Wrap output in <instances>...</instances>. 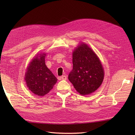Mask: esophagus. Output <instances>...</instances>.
<instances>
[{"mask_svg":"<svg viewBox=\"0 0 135 135\" xmlns=\"http://www.w3.org/2000/svg\"><path fill=\"white\" fill-rule=\"evenodd\" d=\"M61 80H66L67 77H66V75H62V76H61Z\"/></svg>","mask_w":135,"mask_h":135,"instance_id":"1","label":"esophagus"}]
</instances>
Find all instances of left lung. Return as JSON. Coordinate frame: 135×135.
<instances>
[{"label":"left lung","mask_w":135,"mask_h":135,"mask_svg":"<svg viewBox=\"0 0 135 135\" xmlns=\"http://www.w3.org/2000/svg\"><path fill=\"white\" fill-rule=\"evenodd\" d=\"M73 70L68 79L81 95L93 93L103 83L104 70L99 58L88 45L82 42L73 52Z\"/></svg>","instance_id":"8db88e82"}]
</instances>
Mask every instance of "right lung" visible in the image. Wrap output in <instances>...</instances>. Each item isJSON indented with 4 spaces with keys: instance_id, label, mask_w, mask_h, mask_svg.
Wrapping results in <instances>:
<instances>
[{
    "instance_id": "obj_1",
    "label": "right lung",
    "mask_w": 135,
    "mask_h": 135,
    "mask_svg": "<svg viewBox=\"0 0 135 135\" xmlns=\"http://www.w3.org/2000/svg\"><path fill=\"white\" fill-rule=\"evenodd\" d=\"M46 54L42 52L35 55L29 63L25 75L28 89L39 96L47 94L57 81V78L45 64Z\"/></svg>"
}]
</instances>
